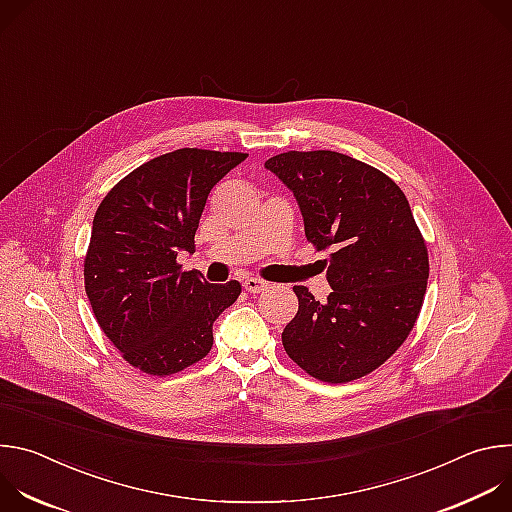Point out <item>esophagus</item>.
<instances>
[{
    "mask_svg": "<svg viewBox=\"0 0 512 512\" xmlns=\"http://www.w3.org/2000/svg\"><path fill=\"white\" fill-rule=\"evenodd\" d=\"M245 289L249 291V294H261V291H265L269 285L263 281V279H257V277H249L245 279Z\"/></svg>",
    "mask_w": 512,
    "mask_h": 512,
    "instance_id": "34e87169",
    "label": "esophagus"
}]
</instances>
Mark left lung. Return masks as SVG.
<instances>
[{"label": "left lung", "instance_id": "1", "mask_svg": "<svg viewBox=\"0 0 512 512\" xmlns=\"http://www.w3.org/2000/svg\"><path fill=\"white\" fill-rule=\"evenodd\" d=\"M265 168L294 192L316 251L330 249L328 300L294 285L298 314L281 334L287 356L332 385L373 373L413 330L429 277L403 190L381 170L330 150L285 152Z\"/></svg>", "mask_w": 512, "mask_h": 512}]
</instances>
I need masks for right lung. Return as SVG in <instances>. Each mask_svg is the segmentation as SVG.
Here are the masks:
<instances>
[{
  "instance_id": "1",
  "label": "right lung",
  "mask_w": 512,
  "mask_h": 512,
  "mask_svg": "<svg viewBox=\"0 0 512 512\" xmlns=\"http://www.w3.org/2000/svg\"><path fill=\"white\" fill-rule=\"evenodd\" d=\"M247 154L182 148L141 164L99 204L85 257L93 314L131 367L168 377L204 358L212 324L241 283H206L176 257L194 235L212 186Z\"/></svg>"
}]
</instances>
